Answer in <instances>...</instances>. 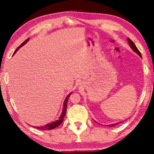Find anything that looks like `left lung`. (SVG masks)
Masks as SVG:
<instances>
[{
	"label": "left lung",
	"mask_w": 154,
	"mask_h": 154,
	"mask_svg": "<svg viewBox=\"0 0 154 154\" xmlns=\"http://www.w3.org/2000/svg\"><path fill=\"white\" fill-rule=\"evenodd\" d=\"M127 40H128V44H129V45H130V47H131V49L134 51V52L137 54H138V55L141 58H142V54H141V53H140V52L139 51V50L138 49V48L137 47H136V46L135 45V44L134 43V42H132V40H131L129 38H128L127 39ZM119 123V122H117V123H115V124H112V125H109L108 126H115V125H118Z\"/></svg>",
	"instance_id": "8db88e82"
}]
</instances>
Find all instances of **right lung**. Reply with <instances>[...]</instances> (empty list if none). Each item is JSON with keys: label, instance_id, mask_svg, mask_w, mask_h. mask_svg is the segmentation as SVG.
Instances as JSON below:
<instances>
[{"label": "right lung", "instance_id": "right-lung-1", "mask_svg": "<svg viewBox=\"0 0 154 154\" xmlns=\"http://www.w3.org/2000/svg\"><path fill=\"white\" fill-rule=\"evenodd\" d=\"M29 39V38H28V39L26 40L25 42H23V43H22L21 45H20L18 47V48L16 49V50L14 51V53L13 54H14L16 53V51H18V50L20 48V47H22L23 45H25V44L28 42ZM71 94H72V93H70L69 94H68V95H67V96H66V99H65V100H64V105H63V112H62V113H61V115H60V116L59 120H57V121H54V122H50V123L47 124V125H44V126H33V127L37 128V129H39V130H42V131H47V130H52V129H53V128H55L56 127H57L58 126L60 125L61 123H62V122H63V120H64V116H65V115H66V107H67V101H68V98H69V97H70V95Z\"/></svg>", "mask_w": 154, "mask_h": 154}]
</instances>
